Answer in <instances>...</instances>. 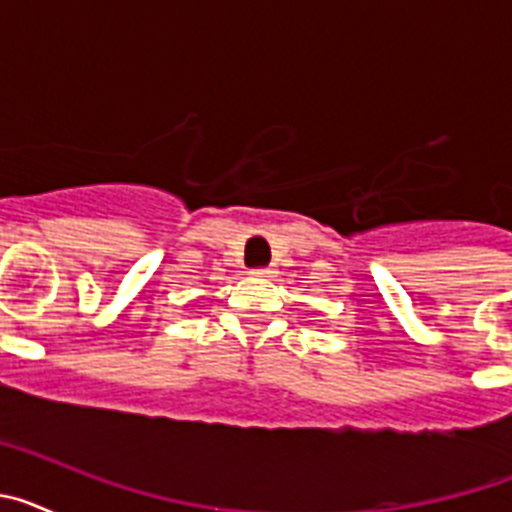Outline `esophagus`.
<instances>
[{
	"label": "esophagus",
	"instance_id": "obj_1",
	"mask_svg": "<svg viewBox=\"0 0 512 512\" xmlns=\"http://www.w3.org/2000/svg\"><path fill=\"white\" fill-rule=\"evenodd\" d=\"M251 274H253V277H259V279H269V277H274L277 271L271 269V266H264V269H253Z\"/></svg>",
	"mask_w": 512,
	"mask_h": 512
}]
</instances>
